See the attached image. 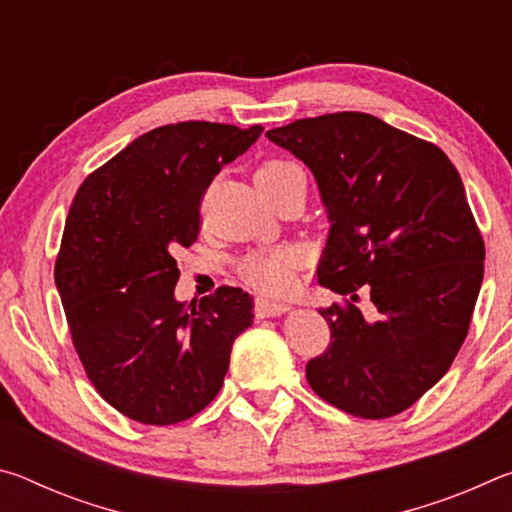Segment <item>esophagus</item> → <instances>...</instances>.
<instances>
[{
    "label": "esophagus",
    "instance_id": "esophagus-1",
    "mask_svg": "<svg viewBox=\"0 0 512 512\" xmlns=\"http://www.w3.org/2000/svg\"><path fill=\"white\" fill-rule=\"evenodd\" d=\"M291 307L287 302H277V300H266V298H257L255 300V314L259 318H271V316H282L287 314Z\"/></svg>",
    "mask_w": 512,
    "mask_h": 512
}]
</instances>
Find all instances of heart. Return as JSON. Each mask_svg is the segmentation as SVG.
I'll use <instances>...</instances> for the list:
<instances>
[{
  "mask_svg": "<svg viewBox=\"0 0 512 512\" xmlns=\"http://www.w3.org/2000/svg\"><path fill=\"white\" fill-rule=\"evenodd\" d=\"M257 187L262 189L266 198H273L275 194L284 192L293 185H305V173L296 162L284 158H271L259 164L255 171ZM300 266V255L296 250L282 248L273 250V253H259L246 259L244 275L262 293H284L291 289L293 277Z\"/></svg>",
  "mask_w": 512,
  "mask_h": 512,
  "instance_id": "b5f03b06",
  "label": "heart"
}]
</instances>
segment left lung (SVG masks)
I'll return each instance as SVG.
<instances>
[{"instance_id":"obj_1","label":"left lung","mask_w":512,"mask_h":512,"mask_svg":"<svg viewBox=\"0 0 512 512\" xmlns=\"http://www.w3.org/2000/svg\"><path fill=\"white\" fill-rule=\"evenodd\" d=\"M266 137L314 171L332 221L318 282L343 305L320 309L332 341L307 363L309 386L357 418H393L445 375L470 329L485 246L463 180L436 144L366 112Z\"/></svg>"}]
</instances>
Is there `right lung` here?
<instances>
[{"label": "right lung", "instance_id": "1", "mask_svg": "<svg viewBox=\"0 0 512 512\" xmlns=\"http://www.w3.org/2000/svg\"><path fill=\"white\" fill-rule=\"evenodd\" d=\"M262 126L178 121L92 171L69 207L54 266L74 350L110 406L142 424L183 422L221 391L232 343L253 325L237 287L183 305L176 253L201 232V201Z\"/></svg>", "mask_w": 512, "mask_h": 512}]
</instances>
